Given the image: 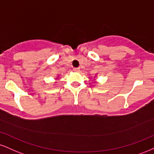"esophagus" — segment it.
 Returning a JSON list of instances; mask_svg holds the SVG:
<instances>
[{
    "mask_svg": "<svg viewBox=\"0 0 154 154\" xmlns=\"http://www.w3.org/2000/svg\"><path fill=\"white\" fill-rule=\"evenodd\" d=\"M73 70L76 72H78L79 71V68H74Z\"/></svg>",
    "mask_w": 154,
    "mask_h": 154,
    "instance_id": "34e87169",
    "label": "esophagus"
}]
</instances>
